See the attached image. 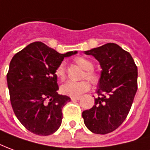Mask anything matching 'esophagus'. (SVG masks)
Wrapping results in <instances>:
<instances>
[{"instance_id": "obj_1", "label": "esophagus", "mask_w": 150, "mask_h": 150, "mask_svg": "<svg viewBox=\"0 0 150 150\" xmlns=\"http://www.w3.org/2000/svg\"><path fill=\"white\" fill-rule=\"evenodd\" d=\"M80 97H71V100H80Z\"/></svg>"}]
</instances>
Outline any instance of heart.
Segmentation results:
<instances>
[{"instance_id": "heart-1", "label": "heart", "mask_w": 150, "mask_h": 150, "mask_svg": "<svg viewBox=\"0 0 150 150\" xmlns=\"http://www.w3.org/2000/svg\"><path fill=\"white\" fill-rule=\"evenodd\" d=\"M75 62L85 71L83 76L88 79H89L93 83H97L99 81L100 76L98 75V73L93 69V63L91 61L85 57H78L75 59ZM54 74L61 80L64 79L66 77V67H65L64 62H61L58 64L54 71ZM89 88L90 83L87 80H81L78 82L68 81L61 87V90L64 94L73 96V97L79 96L87 92Z\"/></svg>"}]
</instances>
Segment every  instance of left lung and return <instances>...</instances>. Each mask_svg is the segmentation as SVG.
<instances>
[{
	"label": "left lung",
	"mask_w": 150,
	"mask_h": 150,
	"mask_svg": "<svg viewBox=\"0 0 150 150\" xmlns=\"http://www.w3.org/2000/svg\"><path fill=\"white\" fill-rule=\"evenodd\" d=\"M100 63L102 71L95 105L82 113L85 126L92 132L107 134L117 129L130 111L137 91V67L128 52L116 44L84 51Z\"/></svg>",
	"instance_id": "8db88e82"
}]
</instances>
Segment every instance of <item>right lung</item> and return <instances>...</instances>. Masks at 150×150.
I'll return each mask as SVG.
<instances>
[{"label":"right lung","mask_w":150,"mask_h":150,"mask_svg":"<svg viewBox=\"0 0 150 150\" xmlns=\"http://www.w3.org/2000/svg\"><path fill=\"white\" fill-rule=\"evenodd\" d=\"M77 53H59L42 42H34L17 53L9 63L7 84L10 102L19 122L40 136L54 133L62 123V110L71 100L57 93L54 71L64 57Z\"/></svg>","instance_id":"obj_1"}]
</instances>
